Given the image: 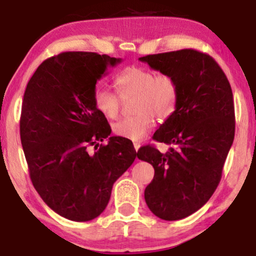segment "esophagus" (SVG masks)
<instances>
[{
	"instance_id": "esophagus-1",
	"label": "esophagus",
	"mask_w": 256,
	"mask_h": 256,
	"mask_svg": "<svg viewBox=\"0 0 256 256\" xmlns=\"http://www.w3.org/2000/svg\"><path fill=\"white\" fill-rule=\"evenodd\" d=\"M134 150L138 152V149L140 148V143H138V142H134Z\"/></svg>"
}]
</instances>
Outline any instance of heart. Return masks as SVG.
I'll list each match as a JSON object with an SVG mask.
<instances>
[{
	"label": "heart",
	"instance_id": "1",
	"mask_svg": "<svg viewBox=\"0 0 256 256\" xmlns=\"http://www.w3.org/2000/svg\"><path fill=\"white\" fill-rule=\"evenodd\" d=\"M114 86L122 98L134 96L136 116L116 122L113 125L116 136L130 140H140L154 126V116L165 122L178 107L179 89L174 78L156 74L144 67L131 66L114 78ZM95 107L107 119H116L122 110V100L113 91L98 88L95 91Z\"/></svg>",
	"mask_w": 256,
	"mask_h": 256
}]
</instances>
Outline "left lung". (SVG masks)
<instances>
[{
    "instance_id": "left-lung-1",
    "label": "left lung",
    "mask_w": 256,
    "mask_h": 256,
    "mask_svg": "<svg viewBox=\"0 0 256 256\" xmlns=\"http://www.w3.org/2000/svg\"><path fill=\"white\" fill-rule=\"evenodd\" d=\"M150 68L174 78L179 89L174 114L155 131V140L170 146L160 152L152 146L137 152L154 167L146 188V204L164 220H179L198 210L216 192L234 137L232 90L213 58L182 49L140 58Z\"/></svg>"
}]
</instances>
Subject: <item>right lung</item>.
<instances>
[{
    "label": "right lung",
    "mask_w": 256,
    "mask_h": 256,
    "mask_svg": "<svg viewBox=\"0 0 256 256\" xmlns=\"http://www.w3.org/2000/svg\"><path fill=\"white\" fill-rule=\"evenodd\" d=\"M120 62L96 52H61L43 61L26 86L20 138L32 184L48 207L73 222L104 212L113 184L136 158L130 140L110 137L94 102L98 80ZM106 138L108 144L100 145Z\"/></svg>",
    "instance_id": "add662e5"
}]
</instances>
